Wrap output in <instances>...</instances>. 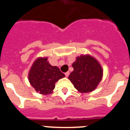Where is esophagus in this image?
<instances>
[{
    "label": "esophagus",
    "mask_w": 130,
    "mask_h": 130,
    "mask_svg": "<svg viewBox=\"0 0 130 130\" xmlns=\"http://www.w3.org/2000/svg\"><path fill=\"white\" fill-rule=\"evenodd\" d=\"M69 74H70V73L69 71H67V72H66V73H65V76H66V77H68L69 76Z\"/></svg>",
    "instance_id": "esophagus-1"
}]
</instances>
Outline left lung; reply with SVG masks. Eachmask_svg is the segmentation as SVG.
<instances>
[{
    "label": "left lung",
    "mask_w": 130,
    "mask_h": 130,
    "mask_svg": "<svg viewBox=\"0 0 130 130\" xmlns=\"http://www.w3.org/2000/svg\"><path fill=\"white\" fill-rule=\"evenodd\" d=\"M72 66L74 70L69 79L76 90L86 93L96 88L103 76L102 68L96 59L90 56H81Z\"/></svg>",
    "instance_id": "left-lung-1"
}]
</instances>
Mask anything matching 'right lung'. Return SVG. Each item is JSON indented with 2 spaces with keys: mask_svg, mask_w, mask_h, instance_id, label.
Masks as SVG:
<instances>
[{
  "mask_svg": "<svg viewBox=\"0 0 130 130\" xmlns=\"http://www.w3.org/2000/svg\"><path fill=\"white\" fill-rule=\"evenodd\" d=\"M65 77L56 66H52L47 57L38 58L32 65L29 73V80L31 86L41 94H49L55 88L56 82Z\"/></svg>",
  "mask_w": 130,
  "mask_h": 130,
  "instance_id": "right-lung-1",
  "label": "right lung"
}]
</instances>
